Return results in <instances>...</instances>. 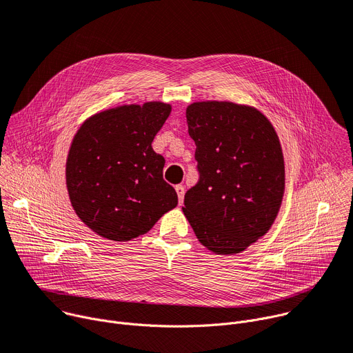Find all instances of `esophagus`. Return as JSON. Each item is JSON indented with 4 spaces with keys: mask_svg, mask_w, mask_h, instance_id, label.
I'll list each match as a JSON object with an SVG mask.
<instances>
[{
    "mask_svg": "<svg viewBox=\"0 0 353 353\" xmlns=\"http://www.w3.org/2000/svg\"><path fill=\"white\" fill-rule=\"evenodd\" d=\"M176 191H177V196H179V204H183V200H184V185L177 184L176 185Z\"/></svg>",
    "mask_w": 353,
    "mask_h": 353,
    "instance_id": "esophagus-1",
    "label": "esophagus"
}]
</instances>
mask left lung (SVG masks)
I'll use <instances>...</instances> for the list:
<instances>
[{
    "mask_svg": "<svg viewBox=\"0 0 353 353\" xmlns=\"http://www.w3.org/2000/svg\"><path fill=\"white\" fill-rule=\"evenodd\" d=\"M200 179L183 212L203 246L236 254L269 232L284 196V157L272 122L258 108L197 101L185 110Z\"/></svg>",
    "mask_w": 353,
    "mask_h": 353,
    "instance_id": "1",
    "label": "left lung"
}]
</instances>
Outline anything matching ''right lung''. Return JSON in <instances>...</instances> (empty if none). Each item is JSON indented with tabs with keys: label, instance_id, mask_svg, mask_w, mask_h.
I'll return each mask as SVG.
<instances>
[{
	"label": "right lung",
	"instance_id": "add662e5",
	"mask_svg": "<svg viewBox=\"0 0 353 353\" xmlns=\"http://www.w3.org/2000/svg\"><path fill=\"white\" fill-rule=\"evenodd\" d=\"M172 105L125 104L87 118L66 160V187L77 216L97 235L126 242L152 230L177 205L163 180L165 157L152 142Z\"/></svg>",
	"mask_w": 353,
	"mask_h": 353
}]
</instances>
